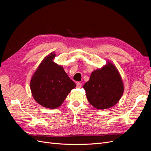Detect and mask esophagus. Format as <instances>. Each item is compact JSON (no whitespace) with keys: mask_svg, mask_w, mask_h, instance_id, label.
I'll return each instance as SVG.
<instances>
[{"mask_svg":"<svg viewBox=\"0 0 151 151\" xmlns=\"http://www.w3.org/2000/svg\"><path fill=\"white\" fill-rule=\"evenodd\" d=\"M76 87L77 88H81L82 87V84L81 83H79V82H78V83H77V84H76Z\"/></svg>","mask_w":151,"mask_h":151,"instance_id":"esophagus-1","label":"esophagus"}]
</instances>
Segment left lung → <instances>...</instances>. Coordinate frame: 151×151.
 I'll list each match as a JSON object with an SVG mask.
<instances>
[{
  "label": "left lung",
  "mask_w": 151,
  "mask_h": 151,
  "mask_svg": "<svg viewBox=\"0 0 151 151\" xmlns=\"http://www.w3.org/2000/svg\"><path fill=\"white\" fill-rule=\"evenodd\" d=\"M89 103L98 109L109 108L122 98L124 86L116 67L108 62L106 65L94 70L83 86Z\"/></svg>",
  "instance_id": "obj_1"
}]
</instances>
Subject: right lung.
<instances>
[{
	"instance_id": "right-lung-1",
	"label": "right lung",
	"mask_w": 151,
	"mask_h": 151,
	"mask_svg": "<svg viewBox=\"0 0 151 151\" xmlns=\"http://www.w3.org/2000/svg\"><path fill=\"white\" fill-rule=\"evenodd\" d=\"M55 54L50 53L41 62L30 82L35 101L43 107L55 109L64 101L70 91L76 88L63 68L53 62Z\"/></svg>"
}]
</instances>
